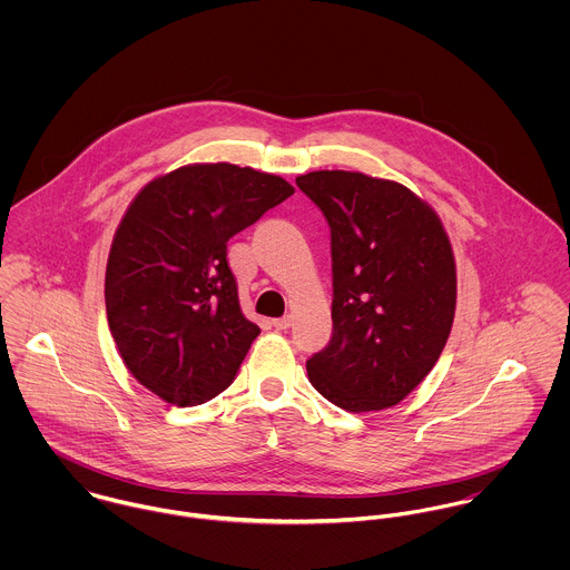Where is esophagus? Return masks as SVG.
Returning <instances> with one entry per match:
<instances>
[{
  "instance_id": "esophagus-1",
  "label": "esophagus",
  "mask_w": 570,
  "mask_h": 570,
  "mask_svg": "<svg viewBox=\"0 0 570 570\" xmlns=\"http://www.w3.org/2000/svg\"><path fill=\"white\" fill-rule=\"evenodd\" d=\"M272 326H274L276 331H287V328L292 326V321H289V318H278V321L272 323Z\"/></svg>"
}]
</instances>
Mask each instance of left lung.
Wrapping results in <instances>:
<instances>
[{
    "label": "left lung",
    "instance_id": "left-lung-1",
    "mask_svg": "<svg viewBox=\"0 0 570 570\" xmlns=\"http://www.w3.org/2000/svg\"><path fill=\"white\" fill-rule=\"evenodd\" d=\"M298 188L331 228L333 333L307 360L312 386L342 410L400 404L436 364L456 309V263L428 202L393 179L312 170Z\"/></svg>",
    "mask_w": 570,
    "mask_h": 570
}]
</instances>
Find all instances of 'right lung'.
Segmentation results:
<instances>
[{
    "mask_svg": "<svg viewBox=\"0 0 570 570\" xmlns=\"http://www.w3.org/2000/svg\"><path fill=\"white\" fill-rule=\"evenodd\" d=\"M294 195L278 175L186 164L129 204L105 272L107 323L129 373L166 404L226 391L261 328L239 305L226 244Z\"/></svg>",
    "mask_w": 570,
    "mask_h": 570,
    "instance_id": "1",
    "label": "right lung"
}]
</instances>
